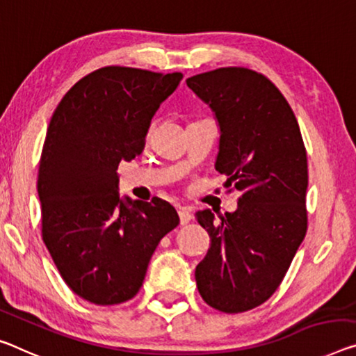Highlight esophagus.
I'll list each match as a JSON object with an SVG mask.
<instances>
[{
	"label": "esophagus",
	"mask_w": 356,
	"mask_h": 356,
	"mask_svg": "<svg viewBox=\"0 0 356 356\" xmlns=\"http://www.w3.org/2000/svg\"><path fill=\"white\" fill-rule=\"evenodd\" d=\"M178 215H179V224H181V226H186V224L193 220V213H191L189 209H186V207H179Z\"/></svg>",
	"instance_id": "obj_1"
}]
</instances>
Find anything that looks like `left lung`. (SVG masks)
I'll return each instance as SVG.
<instances>
[{
	"label": "left lung",
	"instance_id": "obj_1",
	"mask_svg": "<svg viewBox=\"0 0 356 356\" xmlns=\"http://www.w3.org/2000/svg\"><path fill=\"white\" fill-rule=\"evenodd\" d=\"M186 84L215 111V167L229 193H242L237 210L220 221L210 210L195 213L210 235L197 289L215 310L242 314L277 291L307 232V152L291 106L264 74L226 67Z\"/></svg>",
	"mask_w": 356,
	"mask_h": 356
}]
</instances>
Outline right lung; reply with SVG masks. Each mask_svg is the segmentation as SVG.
I'll return each mask as SVG.
<instances>
[{
	"label": "right lung",
	"instance_id": "obj_1",
	"mask_svg": "<svg viewBox=\"0 0 356 356\" xmlns=\"http://www.w3.org/2000/svg\"><path fill=\"white\" fill-rule=\"evenodd\" d=\"M181 73L105 67L60 100L42 146V240L63 282L87 302L136 296L162 237L179 224L162 199H119L118 167L141 154L151 119Z\"/></svg>",
	"mask_w": 356,
	"mask_h": 356
}]
</instances>
